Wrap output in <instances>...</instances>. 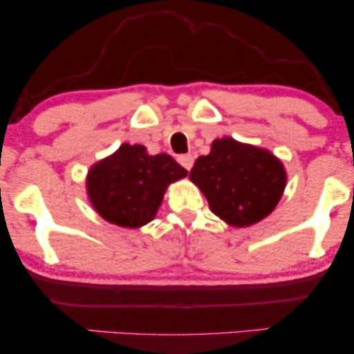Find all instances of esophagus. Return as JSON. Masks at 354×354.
<instances>
[{"mask_svg":"<svg viewBox=\"0 0 354 354\" xmlns=\"http://www.w3.org/2000/svg\"><path fill=\"white\" fill-rule=\"evenodd\" d=\"M177 161L180 162V166L185 167L187 171H190L192 166H193V161H195V159H193L192 154H180V156L177 158Z\"/></svg>","mask_w":354,"mask_h":354,"instance_id":"1","label":"esophagus"}]
</instances>
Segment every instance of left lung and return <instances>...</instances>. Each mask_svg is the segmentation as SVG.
<instances>
[{"label": "left lung", "mask_w": 354, "mask_h": 354, "mask_svg": "<svg viewBox=\"0 0 354 354\" xmlns=\"http://www.w3.org/2000/svg\"><path fill=\"white\" fill-rule=\"evenodd\" d=\"M211 211L234 227H248L268 217L282 198L287 172L268 149L225 137L211 145L190 171Z\"/></svg>", "instance_id": "left-lung-1"}]
</instances>
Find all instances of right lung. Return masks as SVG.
I'll list each match as a JSON object with an SVG mask.
<instances>
[{
  "label": "right lung",
  "mask_w": 354,
  "mask_h": 354,
  "mask_svg": "<svg viewBox=\"0 0 354 354\" xmlns=\"http://www.w3.org/2000/svg\"><path fill=\"white\" fill-rule=\"evenodd\" d=\"M187 174L166 153L149 156L143 145L124 143L90 169L86 193L103 219L138 229L156 216L169 183Z\"/></svg>",
  "instance_id": "1"
}]
</instances>
